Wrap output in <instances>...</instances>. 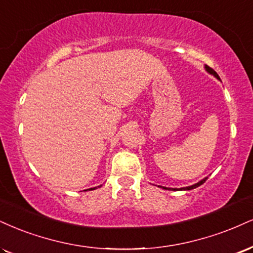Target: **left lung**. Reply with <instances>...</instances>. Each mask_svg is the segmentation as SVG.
<instances>
[{
  "mask_svg": "<svg viewBox=\"0 0 253 253\" xmlns=\"http://www.w3.org/2000/svg\"><path fill=\"white\" fill-rule=\"evenodd\" d=\"M205 69H206V71H208V72L210 73V74H212V75H213V77H215V78H217V79H219V80H220V78H219V75L217 74V73H215V72L213 71V69H212V68H211V67H209V66H205ZM206 179H208V178H204V179H203V180H200L199 182H197V184H194V185H192V186L182 187V188H180V190H184V191H188V190H193V188H196V187H198V186H200V185H203V184H204V182H205V181H206ZM163 188H166V187H163ZM174 190H175V188H174Z\"/></svg>",
  "mask_w": 253,
  "mask_h": 253,
  "instance_id": "1",
  "label": "left lung"
}]
</instances>
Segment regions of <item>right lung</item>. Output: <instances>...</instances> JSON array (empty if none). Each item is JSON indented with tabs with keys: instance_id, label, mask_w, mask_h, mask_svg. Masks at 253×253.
<instances>
[{
	"instance_id": "right-lung-1",
	"label": "right lung",
	"mask_w": 253,
	"mask_h": 253,
	"mask_svg": "<svg viewBox=\"0 0 253 253\" xmlns=\"http://www.w3.org/2000/svg\"><path fill=\"white\" fill-rule=\"evenodd\" d=\"M95 188H96V187H93V188H89V190H95Z\"/></svg>"
}]
</instances>
